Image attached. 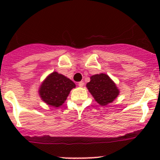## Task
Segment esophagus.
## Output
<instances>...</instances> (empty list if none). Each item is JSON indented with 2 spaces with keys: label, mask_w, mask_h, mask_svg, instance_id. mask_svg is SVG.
Returning <instances> with one entry per match:
<instances>
[{
  "label": "esophagus",
  "mask_w": 160,
  "mask_h": 160,
  "mask_svg": "<svg viewBox=\"0 0 160 160\" xmlns=\"http://www.w3.org/2000/svg\"><path fill=\"white\" fill-rule=\"evenodd\" d=\"M78 85H79V87L82 88V87L84 85V83H83V81H80V82H79V83H78Z\"/></svg>",
  "instance_id": "1"
}]
</instances>
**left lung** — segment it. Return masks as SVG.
<instances>
[{"label": "left lung", "mask_w": 160, "mask_h": 160, "mask_svg": "<svg viewBox=\"0 0 160 160\" xmlns=\"http://www.w3.org/2000/svg\"><path fill=\"white\" fill-rule=\"evenodd\" d=\"M87 88L95 101L102 106L112 102L119 93L115 83L104 73L90 77V81L87 83Z\"/></svg>", "instance_id": "left-lung-1"}]
</instances>
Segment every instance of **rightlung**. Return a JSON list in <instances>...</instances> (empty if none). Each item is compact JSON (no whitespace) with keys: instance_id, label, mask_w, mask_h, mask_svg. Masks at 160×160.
Instances as JSON below:
<instances>
[{"instance_id":"right-lung-1","label":"right lung","mask_w":160,"mask_h":160,"mask_svg":"<svg viewBox=\"0 0 160 160\" xmlns=\"http://www.w3.org/2000/svg\"><path fill=\"white\" fill-rule=\"evenodd\" d=\"M75 83L65 76L54 72L40 87L39 94L43 101L53 107H59L67 100Z\"/></svg>"}]
</instances>
